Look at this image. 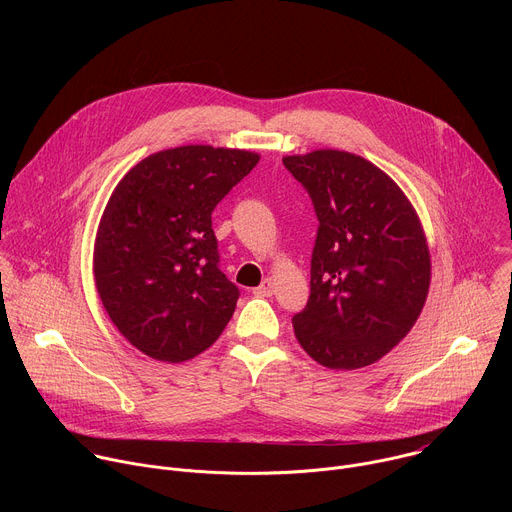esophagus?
<instances>
[{
  "instance_id": "1",
  "label": "esophagus",
  "mask_w": 512,
  "mask_h": 512,
  "mask_svg": "<svg viewBox=\"0 0 512 512\" xmlns=\"http://www.w3.org/2000/svg\"><path fill=\"white\" fill-rule=\"evenodd\" d=\"M273 291H275V283H273V279L265 277V279L261 281V285H259V287H255L253 294H255V296H261V298H271V296H273Z\"/></svg>"
}]
</instances>
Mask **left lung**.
I'll list each match as a JSON object with an SVG mask.
<instances>
[{
  "label": "left lung",
  "mask_w": 512,
  "mask_h": 512,
  "mask_svg": "<svg viewBox=\"0 0 512 512\" xmlns=\"http://www.w3.org/2000/svg\"><path fill=\"white\" fill-rule=\"evenodd\" d=\"M320 221L310 300L294 316L302 348L326 369L369 367L417 322L431 259L419 216L381 168L342 150L285 156Z\"/></svg>",
  "instance_id": "8db88e82"
}]
</instances>
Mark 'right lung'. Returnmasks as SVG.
<instances>
[{
    "instance_id": "obj_1",
    "label": "right lung",
    "mask_w": 512,
    "mask_h": 512,
    "mask_svg": "<svg viewBox=\"0 0 512 512\" xmlns=\"http://www.w3.org/2000/svg\"><path fill=\"white\" fill-rule=\"evenodd\" d=\"M257 162L247 150L180 145L115 186L97 229L95 285L117 330L150 358L190 360L229 324L239 287L218 269L210 216Z\"/></svg>"
}]
</instances>
